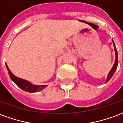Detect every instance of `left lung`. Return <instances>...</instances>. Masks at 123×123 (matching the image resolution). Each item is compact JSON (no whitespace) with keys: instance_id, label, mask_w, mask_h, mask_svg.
<instances>
[{"instance_id":"8db88e82","label":"left lung","mask_w":123,"mask_h":123,"mask_svg":"<svg viewBox=\"0 0 123 123\" xmlns=\"http://www.w3.org/2000/svg\"><path fill=\"white\" fill-rule=\"evenodd\" d=\"M113 41V45H114L115 52V63H114V65H113V68H112V69H111V71H110V72L109 73V74H108V75H107L106 82H108V81L111 79V78L113 77V74H114L115 72V71H116V69H117V65H118V54H117V48H116V47H115V43L114 42H113V41Z\"/></svg>"}]
</instances>
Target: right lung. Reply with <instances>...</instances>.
Returning <instances> with one entry per match:
<instances>
[{"label": "right lung", "instance_id": "add662e5", "mask_svg": "<svg viewBox=\"0 0 123 123\" xmlns=\"http://www.w3.org/2000/svg\"><path fill=\"white\" fill-rule=\"evenodd\" d=\"M6 68L8 71L9 75L11 78V79L16 83V85L18 87L20 88L22 90L29 92H37L43 90L44 88L47 86V85H35L31 83L29 81H27V80H24V79H22L16 77L12 73L11 71L10 70L7 64H6Z\"/></svg>", "mask_w": 123, "mask_h": 123}]
</instances>
